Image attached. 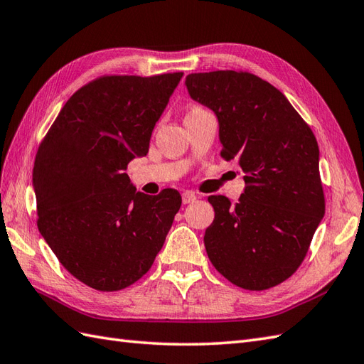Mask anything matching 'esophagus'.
Wrapping results in <instances>:
<instances>
[{
  "instance_id": "34e87169",
  "label": "esophagus",
  "mask_w": 364,
  "mask_h": 364,
  "mask_svg": "<svg viewBox=\"0 0 364 364\" xmlns=\"http://www.w3.org/2000/svg\"><path fill=\"white\" fill-rule=\"evenodd\" d=\"M195 200H197V195H195L193 192H191V191L183 192V204H191Z\"/></svg>"
}]
</instances>
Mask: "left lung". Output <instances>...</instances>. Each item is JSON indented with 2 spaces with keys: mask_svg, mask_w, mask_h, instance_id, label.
Returning <instances> with one entry per match:
<instances>
[{
  "mask_svg": "<svg viewBox=\"0 0 364 364\" xmlns=\"http://www.w3.org/2000/svg\"><path fill=\"white\" fill-rule=\"evenodd\" d=\"M193 101L218 119L221 155L237 160L247 186L232 206L208 198L215 218L204 234L217 271L249 291L291 277L324 217L320 151L311 127L282 92L247 72L191 73Z\"/></svg>",
  "mask_w": 364,
  "mask_h": 364,
  "instance_id": "1",
  "label": "left lung"
}]
</instances>
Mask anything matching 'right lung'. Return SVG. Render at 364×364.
Wrapping results in <instances>:
<instances>
[{
  "mask_svg": "<svg viewBox=\"0 0 364 364\" xmlns=\"http://www.w3.org/2000/svg\"><path fill=\"white\" fill-rule=\"evenodd\" d=\"M183 72L102 77L63 106L33 166L38 229L60 263L102 292L151 269L181 197L136 191L124 172L149 152L156 121Z\"/></svg>",
  "mask_w": 364,
  "mask_h": 364,
  "instance_id": "obj_1",
  "label": "right lung"
}]
</instances>
